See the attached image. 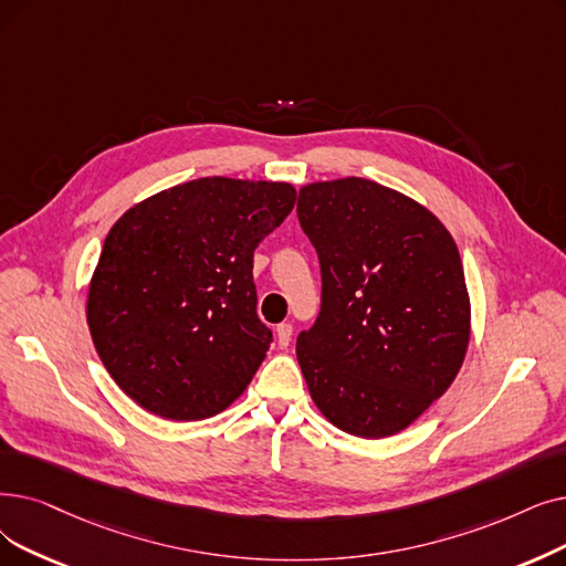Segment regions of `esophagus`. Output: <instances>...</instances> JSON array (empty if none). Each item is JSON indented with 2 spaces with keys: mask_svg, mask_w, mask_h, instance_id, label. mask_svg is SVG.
Wrapping results in <instances>:
<instances>
[{
  "mask_svg": "<svg viewBox=\"0 0 566 566\" xmlns=\"http://www.w3.org/2000/svg\"><path fill=\"white\" fill-rule=\"evenodd\" d=\"M291 335H293V326L291 324H280L277 326V342H280L282 349H286L289 344H291Z\"/></svg>",
  "mask_w": 566,
  "mask_h": 566,
  "instance_id": "obj_1",
  "label": "esophagus"
}]
</instances>
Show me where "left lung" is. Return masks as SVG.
I'll return each instance as SVG.
<instances>
[{
  "instance_id": "1",
  "label": "left lung",
  "mask_w": 566,
  "mask_h": 566,
  "mask_svg": "<svg viewBox=\"0 0 566 566\" xmlns=\"http://www.w3.org/2000/svg\"><path fill=\"white\" fill-rule=\"evenodd\" d=\"M298 222L322 265V310L296 342L310 396L344 432L396 434L451 386L470 344L455 242L430 210L363 178L303 187Z\"/></svg>"
}]
</instances>
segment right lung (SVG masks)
I'll list each match as a JSON object with an SVG mask.
<instances>
[{"mask_svg":"<svg viewBox=\"0 0 566 566\" xmlns=\"http://www.w3.org/2000/svg\"><path fill=\"white\" fill-rule=\"evenodd\" d=\"M296 203L286 182L201 178L159 191L106 235L87 296L115 384L168 421H201L248 388L273 342L254 250Z\"/></svg>","mask_w":566,"mask_h":566,"instance_id":"1","label":"right lung"}]
</instances>
